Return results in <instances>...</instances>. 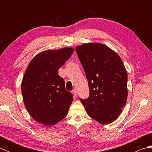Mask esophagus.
Masks as SVG:
<instances>
[{
  "instance_id": "esophagus-1",
  "label": "esophagus",
  "mask_w": 152,
  "mask_h": 152,
  "mask_svg": "<svg viewBox=\"0 0 152 152\" xmlns=\"http://www.w3.org/2000/svg\"><path fill=\"white\" fill-rule=\"evenodd\" d=\"M72 93L74 96H77V90L76 89H73V91H72Z\"/></svg>"
}]
</instances>
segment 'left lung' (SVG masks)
Returning a JSON list of instances; mask_svg holds the SVG:
<instances>
[{
  "instance_id": "obj_1",
  "label": "left lung",
  "mask_w": 152,
  "mask_h": 152,
  "mask_svg": "<svg viewBox=\"0 0 152 152\" xmlns=\"http://www.w3.org/2000/svg\"><path fill=\"white\" fill-rule=\"evenodd\" d=\"M88 80V99H80L88 114L101 124L114 121L127 100V73L118 54L98 42L76 47Z\"/></svg>"
}]
</instances>
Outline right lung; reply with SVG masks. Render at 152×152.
Here are the masks:
<instances>
[{"instance_id": "right-lung-1", "label": "right lung", "mask_w": 152, "mask_h": 152, "mask_svg": "<svg viewBox=\"0 0 152 152\" xmlns=\"http://www.w3.org/2000/svg\"><path fill=\"white\" fill-rule=\"evenodd\" d=\"M74 51L72 48L64 47L42 51L25 70L21 82L24 104L31 117L41 124L55 125L68 114L72 95L65 89L58 70Z\"/></svg>"}]
</instances>
